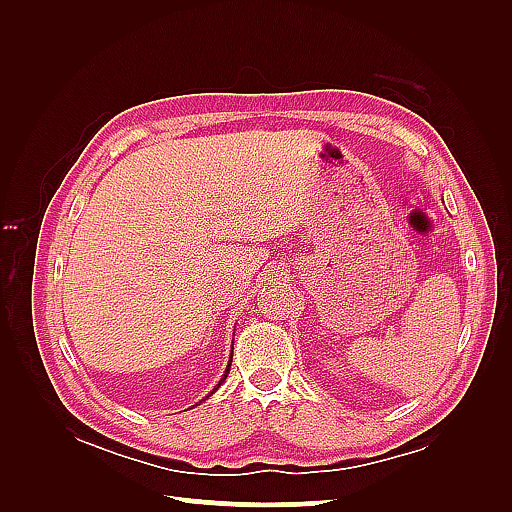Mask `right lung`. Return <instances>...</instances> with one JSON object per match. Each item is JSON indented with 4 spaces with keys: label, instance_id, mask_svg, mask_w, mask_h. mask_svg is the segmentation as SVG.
<instances>
[{
    "label": "right lung",
    "instance_id": "obj_1",
    "mask_svg": "<svg viewBox=\"0 0 512 512\" xmlns=\"http://www.w3.org/2000/svg\"><path fill=\"white\" fill-rule=\"evenodd\" d=\"M230 363H232V348H230V359H228V365H226V369H224V374H222V378H220V382H218V384H215V386H213V391H211V393H209V395H207V397H211V395H213V393H215V391H218V389H220V386H222V382H224V380H226V376H228V371H230ZM207 397H205V399H207ZM205 399H200V401H205ZM200 401H198V404H196V406H200Z\"/></svg>",
    "mask_w": 512,
    "mask_h": 512
}]
</instances>
